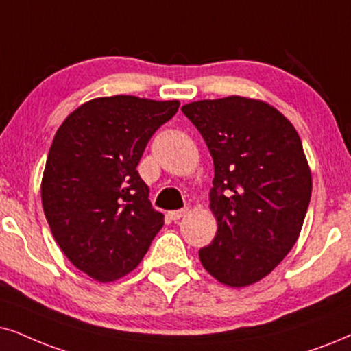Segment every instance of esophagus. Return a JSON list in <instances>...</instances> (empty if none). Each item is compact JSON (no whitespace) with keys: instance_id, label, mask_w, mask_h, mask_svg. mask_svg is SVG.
Listing matches in <instances>:
<instances>
[{"instance_id":"1","label":"esophagus","mask_w":351,"mask_h":351,"mask_svg":"<svg viewBox=\"0 0 351 351\" xmlns=\"http://www.w3.org/2000/svg\"><path fill=\"white\" fill-rule=\"evenodd\" d=\"M186 214H188V208H181V210L168 212V217H170L171 220H180V219H183Z\"/></svg>"}]
</instances>
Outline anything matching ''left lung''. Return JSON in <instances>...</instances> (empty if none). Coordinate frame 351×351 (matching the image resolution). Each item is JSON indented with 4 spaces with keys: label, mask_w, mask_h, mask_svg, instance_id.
<instances>
[{
    "label": "left lung",
    "mask_w": 351,
    "mask_h": 351,
    "mask_svg": "<svg viewBox=\"0 0 351 351\" xmlns=\"http://www.w3.org/2000/svg\"><path fill=\"white\" fill-rule=\"evenodd\" d=\"M214 158L210 212L217 234L199 251L215 280L241 288L263 280L298 239L313 178L295 126L259 99L230 95L181 106Z\"/></svg>",
    "instance_id": "1"
}]
</instances>
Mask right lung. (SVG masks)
Masks as SVG:
<instances>
[{"mask_svg":"<svg viewBox=\"0 0 351 351\" xmlns=\"http://www.w3.org/2000/svg\"><path fill=\"white\" fill-rule=\"evenodd\" d=\"M178 106V100L97 97L69 113L53 137L43 212L60 250L97 282L134 270L163 227L136 167Z\"/></svg>","mask_w":351,"mask_h":351,"instance_id":"obj_1","label":"right lung"}]
</instances>
